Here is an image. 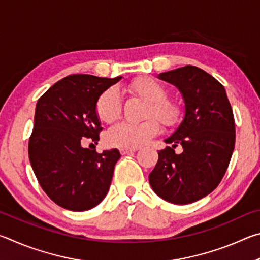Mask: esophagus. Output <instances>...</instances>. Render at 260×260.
<instances>
[{
  "mask_svg": "<svg viewBox=\"0 0 260 260\" xmlns=\"http://www.w3.org/2000/svg\"><path fill=\"white\" fill-rule=\"evenodd\" d=\"M135 151H138V149H127V148L120 149L121 155H131V153H134Z\"/></svg>",
  "mask_w": 260,
  "mask_h": 260,
  "instance_id": "1",
  "label": "esophagus"
}]
</instances>
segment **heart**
Returning a JSON list of instances; mask_svg holds the SVG:
<instances>
[{"label":"heart","instance_id":"obj_1","mask_svg":"<svg viewBox=\"0 0 260 260\" xmlns=\"http://www.w3.org/2000/svg\"><path fill=\"white\" fill-rule=\"evenodd\" d=\"M127 90L148 102L146 116H153L165 126L177 125L181 110L172 100L166 99L167 90L160 82L152 78L141 77L132 81ZM96 112L101 120L111 124L117 120L121 112V99L117 89L110 88L100 96L96 104ZM159 124L155 119L142 122H119L105 134V142L109 146L134 149L148 143L153 136L159 133Z\"/></svg>","mask_w":260,"mask_h":260}]
</instances>
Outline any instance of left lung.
<instances>
[{
	"label": "left lung",
	"instance_id": "obj_1",
	"mask_svg": "<svg viewBox=\"0 0 260 260\" xmlns=\"http://www.w3.org/2000/svg\"><path fill=\"white\" fill-rule=\"evenodd\" d=\"M182 95L184 114L172 143L158 151L149 174L152 190L173 204H189L212 192L226 173L235 147V122L225 87L203 70L191 65L158 74ZM180 144L183 152L175 154Z\"/></svg>",
	"mask_w": 260,
	"mask_h": 260
}]
</instances>
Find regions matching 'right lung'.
<instances>
[{"label": "right lung", "mask_w": 260, "mask_h": 260, "mask_svg": "<svg viewBox=\"0 0 260 260\" xmlns=\"http://www.w3.org/2000/svg\"><path fill=\"white\" fill-rule=\"evenodd\" d=\"M121 77L73 74L51 86L35 107L28 157L39 183L57 205L87 211L104 200L111 184L118 149L83 148V138L99 141L100 96Z\"/></svg>", "instance_id": "1"}]
</instances>
